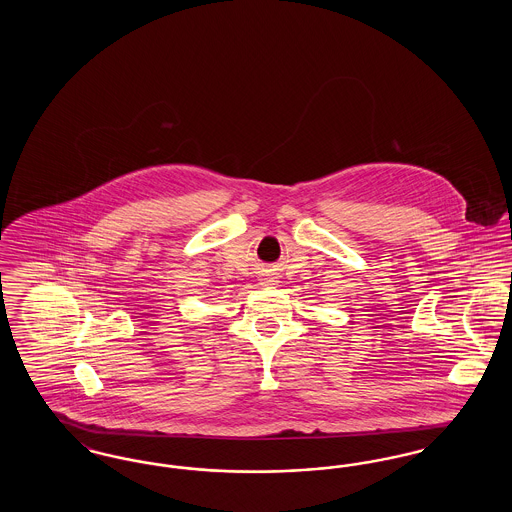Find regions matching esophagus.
<instances>
[{
	"label": "esophagus",
	"instance_id": "obj_1",
	"mask_svg": "<svg viewBox=\"0 0 512 512\" xmlns=\"http://www.w3.org/2000/svg\"><path fill=\"white\" fill-rule=\"evenodd\" d=\"M261 280H263V284H265V286H274V284H276V278H274L272 274H265Z\"/></svg>",
	"mask_w": 512,
	"mask_h": 512
}]
</instances>
